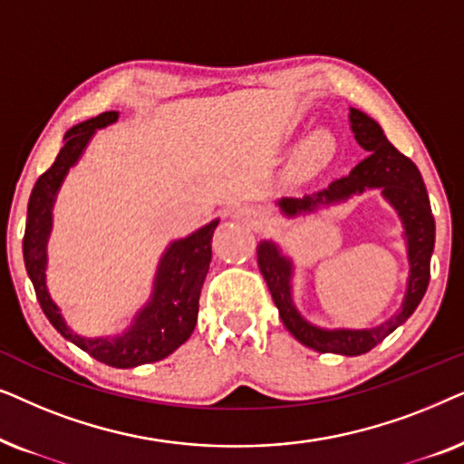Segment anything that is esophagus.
<instances>
[{
	"mask_svg": "<svg viewBox=\"0 0 464 464\" xmlns=\"http://www.w3.org/2000/svg\"><path fill=\"white\" fill-rule=\"evenodd\" d=\"M232 218L238 221H245V224H257V213L249 207H238L232 211Z\"/></svg>",
	"mask_w": 464,
	"mask_h": 464,
	"instance_id": "34e87169",
	"label": "esophagus"
}]
</instances>
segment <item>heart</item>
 Segmentation results:
<instances>
[{"label": "heart", "instance_id": "1", "mask_svg": "<svg viewBox=\"0 0 464 464\" xmlns=\"http://www.w3.org/2000/svg\"><path fill=\"white\" fill-rule=\"evenodd\" d=\"M335 154V141L334 137L325 130L314 132L313 137H308L306 141L294 158V170L297 175H314L316 170H321L325 164L332 160Z\"/></svg>", "mask_w": 464, "mask_h": 464}]
</instances>
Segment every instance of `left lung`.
Listing matches in <instances>:
<instances>
[{
    "label": "left lung",
    "mask_w": 464,
    "mask_h": 464,
    "mask_svg": "<svg viewBox=\"0 0 464 464\" xmlns=\"http://www.w3.org/2000/svg\"><path fill=\"white\" fill-rule=\"evenodd\" d=\"M348 120H351L354 139L361 148L370 151V156L361 160L346 177L332 181L321 192L306 194L304 198H281L276 205L287 218H295V215L310 213L323 205L351 198L353 194H363L365 189H382V196L395 207L403 221V237L408 243L410 278L399 313L382 325L372 329L314 327L304 321L294 306V300H291L294 266L272 240H262L257 245V266L262 270L264 281L268 283L272 300L276 304L285 327L295 340L319 353L357 357V354L370 353L386 335L408 321L424 297L430 278V256H433L435 246V219L430 213L427 188H424L422 175L416 164L386 139L376 120L359 110H351Z\"/></svg>",
    "instance_id": "left-lung-1"
}]
</instances>
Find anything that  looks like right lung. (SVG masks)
I'll return each instance as SVG.
<instances>
[{
  "label": "right lung",
  "instance_id": "obj_1",
  "mask_svg": "<svg viewBox=\"0 0 464 464\" xmlns=\"http://www.w3.org/2000/svg\"><path fill=\"white\" fill-rule=\"evenodd\" d=\"M116 120L118 111H105L65 132V145L53 167L35 181L29 196L23 256L37 302L56 332L101 363L126 370L169 357L192 335L198 316L200 289L211 264L213 232L219 221L215 219L188 238L170 243L158 264L151 300L139 310L129 332L118 338H82L73 334L46 289V243L53 227V205L67 170L78 162L94 130L113 124Z\"/></svg>",
  "mask_w": 464,
  "mask_h": 464
}]
</instances>
